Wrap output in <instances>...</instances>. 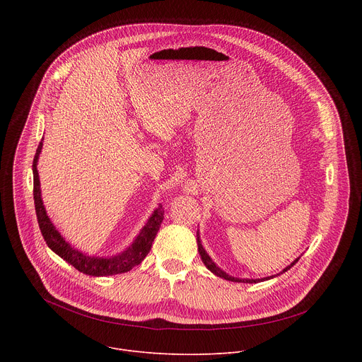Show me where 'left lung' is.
I'll use <instances>...</instances> for the list:
<instances>
[{
  "label": "left lung",
  "instance_id": "left-lung-1",
  "mask_svg": "<svg viewBox=\"0 0 362 362\" xmlns=\"http://www.w3.org/2000/svg\"><path fill=\"white\" fill-rule=\"evenodd\" d=\"M197 250H199V253H200V257H202V261H203V264H204V267L208 268L211 272H214L216 276H219V278H223V279H226V281H232V282H242V284H257V282H262V281H268V279H272L274 276H276V275H272V276H268V278H261V279H242V278H235V276H230V275H228L225 271H222L212 259H211V256L206 253V250L203 249V246H202V242H200V236H199V232H197ZM299 261V257L298 259H295L291 265H288L281 274H284V272H286L288 269H291L296 262ZM279 275V274H278Z\"/></svg>",
  "mask_w": 362,
  "mask_h": 362
}]
</instances>
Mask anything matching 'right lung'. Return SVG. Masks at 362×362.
Returning a JSON list of instances; mask_svg holds the SVG:
<instances>
[{
    "label": "right lung",
    "instance_id": "right-lung-1",
    "mask_svg": "<svg viewBox=\"0 0 362 362\" xmlns=\"http://www.w3.org/2000/svg\"><path fill=\"white\" fill-rule=\"evenodd\" d=\"M42 148V140L40 141L35 156L33 160V176H34V204H35V214L40 230L42 233V238L48 247L57 253L62 259L73 265L77 271L91 275V276H109L116 274H124L133 269L136 265L141 264V261L146 257V255L151 249V243L156 238L159 228L163 222L165 211L162 206L151 214L147 223L143 226L134 242L123 252L115 255V256H91L87 253L80 252L74 246H71L62 233L56 229L54 223L49 221L45 208L41 199V189H40V179H38V170H37V162L40 158V153Z\"/></svg>",
    "mask_w": 362,
    "mask_h": 362
}]
</instances>
